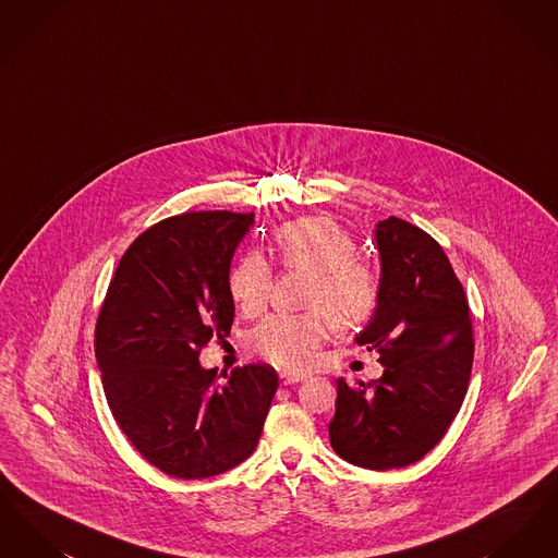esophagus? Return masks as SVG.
Here are the masks:
<instances>
[{"label": "esophagus", "instance_id": "esophagus-1", "mask_svg": "<svg viewBox=\"0 0 558 558\" xmlns=\"http://www.w3.org/2000/svg\"><path fill=\"white\" fill-rule=\"evenodd\" d=\"M305 378H307V374H299V372H282V374H280V383H282V385L303 383Z\"/></svg>", "mask_w": 558, "mask_h": 558}]
</instances>
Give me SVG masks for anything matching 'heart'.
Segmentation results:
<instances>
[{
    "mask_svg": "<svg viewBox=\"0 0 558 558\" xmlns=\"http://www.w3.org/2000/svg\"><path fill=\"white\" fill-rule=\"evenodd\" d=\"M276 253L287 269L312 274L305 314H276L251 335L253 351L280 368H307L328 339L332 317L341 328L372 318L380 301V274L357 257V244L339 223L326 217H301L278 228ZM274 271L257 253L232 267L228 291L244 316H259L269 303ZM331 316L328 317L327 314Z\"/></svg>",
    "mask_w": 558,
    "mask_h": 558,
    "instance_id": "heart-1",
    "label": "heart"
}]
</instances>
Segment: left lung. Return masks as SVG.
I'll use <instances>...</instances> for the list:
<instances>
[{"label": "left lung", "mask_w": 558, "mask_h": 558, "mask_svg": "<svg viewBox=\"0 0 558 558\" xmlns=\"http://www.w3.org/2000/svg\"><path fill=\"white\" fill-rule=\"evenodd\" d=\"M380 301L357 345L378 351V380H337L330 446L387 471L418 462L456 418L473 368L469 301L450 259L425 230L389 217L376 226Z\"/></svg>", "instance_id": "1"}]
</instances>
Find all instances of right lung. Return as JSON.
Returning <instances> with one entry per match:
<instances>
[{
	"label": "right lung",
	"mask_w": 558,
	"mask_h": 558,
	"mask_svg": "<svg viewBox=\"0 0 558 558\" xmlns=\"http://www.w3.org/2000/svg\"><path fill=\"white\" fill-rule=\"evenodd\" d=\"M253 213L167 217L133 240L108 284L94 349L108 408L153 466L205 478L244 462L262 437L278 374L267 364L223 372L198 364L230 335L228 276Z\"/></svg>",
	"instance_id": "obj_1"
}]
</instances>
